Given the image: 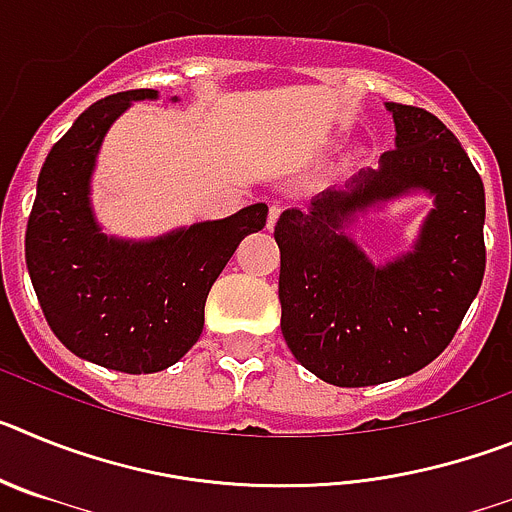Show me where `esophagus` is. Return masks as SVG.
Here are the masks:
<instances>
[{"instance_id":"obj_1","label":"esophagus","mask_w":512,"mask_h":512,"mask_svg":"<svg viewBox=\"0 0 512 512\" xmlns=\"http://www.w3.org/2000/svg\"><path fill=\"white\" fill-rule=\"evenodd\" d=\"M279 215H282V207L279 205H271L269 207V217H266V228H274V225H277V220H279Z\"/></svg>"}]
</instances>
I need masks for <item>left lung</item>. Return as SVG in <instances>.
Masks as SVG:
<instances>
[{
	"mask_svg": "<svg viewBox=\"0 0 512 512\" xmlns=\"http://www.w3.org/2000/svg\"><path fill=\"white\" fill-rule=\"evenodd\" d=\"M395 148L274 228L279 302L289 351L336 387L408 377L449 346L485 277V187L467 151L431 112L384 102ZM434 197L410 252L377 265L347 235L372 206Z\"/></svg>",
	"mask_w": 512,
	"mask_h": 512,
	"instance_id": "8db88e82",
	"label": "left lung"
}]
</instances>
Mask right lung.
Listing matches in <instances>:
<instances>
[{"label":"right lung","mask_w":512,"mask_h":512,"mask_svg":"<svg viewBox=\"0 0 512 512\" xmlns=\"http://www.w3.org/2000/svg\"><path fill=\"white\" fill-rule=\"evenodd\" d=\"M140 99L158 92L112 94L76 117L40 169L25 233L27 271L58 341L79 359L125 374L161 372L197 343L210 287L269 215L259 202L146 241L102 233L92 207L99 148Z\"/></svg>","instance_id":"add662e5"}]
</instances>
